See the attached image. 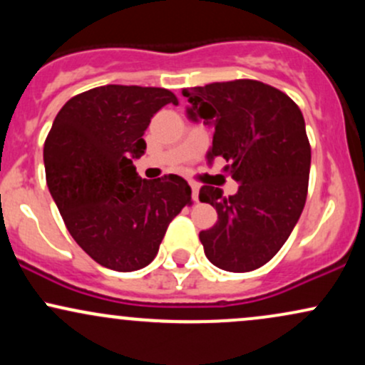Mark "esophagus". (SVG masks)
I'll return each mask as SVG.
<instances>
[{
  "label": "esophagus",
  "instance_id": "1",
  "mask_svg": "<svg viewBox=\"0 0 365 365\" xmlns=\"http://www.w3.org/2000/svg\"><path fill=\"white\" fill-rule=\"evenodd\" d=\"M190 188H192V199L194 200H199V183L195 182H190Z\"/></svg>",
  "mask_w": 365,
  "mask_h": 365
}]
</instances>
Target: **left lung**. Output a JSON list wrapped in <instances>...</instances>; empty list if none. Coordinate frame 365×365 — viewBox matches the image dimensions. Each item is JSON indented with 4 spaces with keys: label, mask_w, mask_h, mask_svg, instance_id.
<instances>
[{
    "label": "left lung",
    "mask_w": 365,
    "mask_h": 365,
    "mask_svg": "<svg viewBox=\"0 0 365 365\" xmlns=\"http://www.w3.org/2000/svg\"><path fill=\"white\" fill-rule=\"evenodd\" d=\"M190 118L215 127L206 158L226 159L235 195L204 185L200 202L217 212L200 232L207 259L220 269L249 273L274 257L295 228L307 199L311 144L302 111L284 92L238 78L183 89Z\"/></svg>",
    "instance_id": "left-lung-1"
}]
</instances>
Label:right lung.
I'll return each instance as SVG.
<instances>
[{
    "label": "right lung",
    "instance_id": "add662e5",
    "mask_svg": "<svg viewBox=\"0 0 365 365\" xmlns=\"http://www.w3.org/2000/svg\"><path fill=\"white\" fill-rule=\"evenodd\" d=\"M170 103L178 104L177 96L161 87H94L65 103L46 137V182L66 230L108 269L148 266L190 204L182 177L144 180L133 166L150 118Z\"/></svg>",
    "mask_w": 365,
    "mask_h": 365
}]
</instances>
